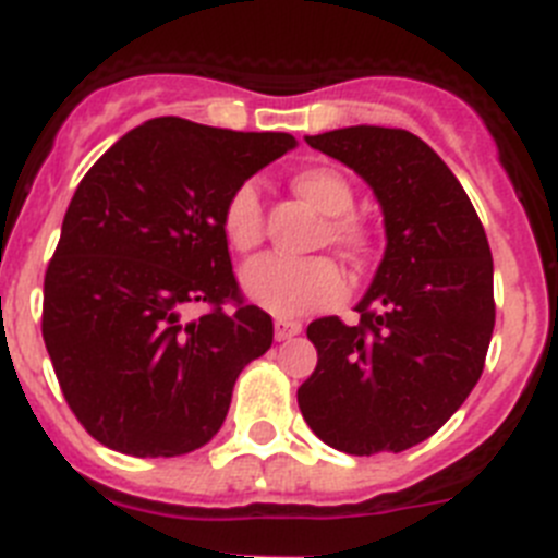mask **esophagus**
<instances>
[{
  "label": "esophagus",
  "mask_w": 558,
  "mask_h": 558,
  "mask_svg": "<svg viewBox=\"0 0 558 558\" xmlns=\"http://www.w3.org/2000/svg\"><path fill=\"white\" fill-rule=\"evenodd\" d=\"M299 332H302V324H299V322H288V318H279V322L274 324L276 340H290V338H295Z\"/></svg>",
  "instance_id": "1"
}]
</instances>
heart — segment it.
<instances>
[{"mask_svg": "<svg viewBox=\"0 0 558 558\" xmlns=\"http://www.w3.org/2000/svg\"><path fill=\"white\" fill-rule=\"evenodd\" d=\"M293 190L313 209L332 218L327 223V234L335 245L349 251L366 248L368 231L366 226L349 218L354 206V192L338 170L307 167L293 175ZM259 229H263L259 190L254 181H245L226 201L223 234L231 248L248 251L259 243ZM240 288L265 313L279 315V318H299L304 313L340 302L347 293V279L327 256L293 259V256L282 254H263L243 265Z\"/></svg>", "mask_w": 558, "mask_h": 558, "instance_id": "b5f03b06", "label": "heart"}]
</instances>
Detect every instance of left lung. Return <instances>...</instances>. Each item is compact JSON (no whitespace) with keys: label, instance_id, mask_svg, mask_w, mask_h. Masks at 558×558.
I'll use <instances>...</instances> for the list:
<instances>
[{"label":"left lung","instance_id":"8db88e82","mask_svg":"<svg viewBox=\"0 0 558 558\" xmlns=\"http://www.w3.org/2000/svg\"><path fill=\"white\" fill-rule=\"evenodd\" d=\"M372 186L386 251L360 324L315 318L318 366L299 408L324 445L349 456L402 452L430 438L481 379L495 329L492 251L472 201L427 142L402 128L304 136Z\"/></svg>","mask_w":558,"mask_h":558}]
</instances>
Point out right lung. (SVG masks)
Segmentation results:
<instances>
[{"mask_svg": "<svg viewBox=\"0 0 558 558\" xmlns=\"http://www.w3.org/2000/svg\"><path fill=\"white\" fill-rule=\"evenodd\" d=\"M293 147L290 133L156 117L83 175L44 276L41 332L100 445L172 458L220 430L240 372L274 343L270 315L231 274L226 201ZM198 301L213 310L190 319Z\"/></svg>", "mask_w": 558, "mask_h": 558, "instance_id": "right-lung-1", "label": "right lung"}]
</instances>
